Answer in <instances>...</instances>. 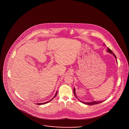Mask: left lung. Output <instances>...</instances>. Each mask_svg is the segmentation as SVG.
<instances>
[{"instance_id": "8db88e82", "label": "left lung", "mask_w": 129, "mask_h": 129, "mask_svg": "<svg viewBox=\"0 0 129 129\" xmlns=\"http://www.w3.org/2000/svg\"><path fill=\"white\" fill-rule=\"evenodd\" d=\"M107 52H108V53H110L111 54H112V55H113L115 56V57L116 58V60H117V57H116V55L114 54V53H113V52L110 49H109V48H107ZM74 96H75V97L78 100H79L78 98L77 97V96H76V94H75V88H74ZM79 101H80V102H81V103H83V104H87V105H94V104H100V103H102V102H103V101H93V102H82V101H80L79 100Z\"/></svg>"}]
</instances>
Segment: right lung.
<instances>
[{"mask_svg":"<svg viewBox=\"0 0 129 129\" xmlns=\"http://www.w3.org/2000/svg\"><path fill=\"white\" fill-rule=\"evenodd\" d=\"M57 92H56V93H55V96L51 100H50V101H47V102H45V103H39V104H38V105H42V104H47V103H49V102H50V101H51L55 97V96H56V95H57Z\"/></svg>","mask_w":129,"mask_h":129,"instance_id":"right-lung-1","label":"right lung"}]
</instances>
